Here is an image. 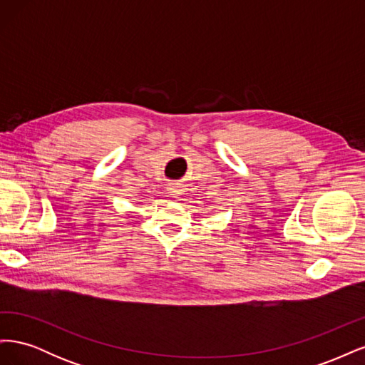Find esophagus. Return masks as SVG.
<instances>
[{
    "mask_svg": "<svg viewBox=\"0 0 365 365\" xmlns=\"http://www.w3.org/2000/svg\"><path fill=\"white\" fill-rule=\"evenodd\" d=\"M170 193H172V195H175V196H178V195H180V190H178V189H175V187H173V189H170Z\"/></svg>",
    "mask_w": 365,
    "mask_h": 365,
    "instance_id": "esophagus-1",
    "label": "esophagus"
}]
</instances>
